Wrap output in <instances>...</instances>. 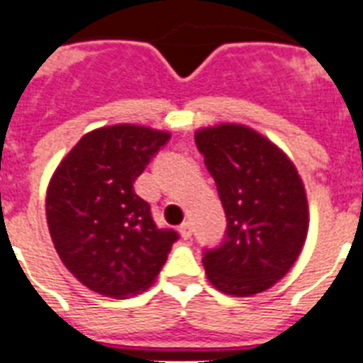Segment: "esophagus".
Listing matches in <instances>:
<instances>
[{"mask_svg": "<svg viewBox=\"0 0 363 363\" xmlns=\"http://www.w3.org/2000/svg\"><path fill=\"white\" fill-rule=\"evenodd\" d=\"M179 233H181L182 239L192 238V224L190 222H182L181 226H179Z\"/></svg>", "mask_w": 363, "mask_h": 363, "instance_id": "34e87169", "label": "esophagus"}]
</instances>
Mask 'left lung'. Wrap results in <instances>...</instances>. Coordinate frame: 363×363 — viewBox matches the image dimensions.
I'll list each match as a JSON object with an SVG mask.
<instances>
[{
	"instance_id": "left-lung-1",
	"label": "left lung",
	"mask_w": 363,
	"mask_h": 363,
	"mask_svg": "<svg viewBox=\"0 0 363 363\" xmlns=\"http://www.w3.org/2000/svg\"><path fill=\"white\" fill-rule=\"evenodd\" d=\"M196 145L218 188L226 239L203 254L216 290L248 298L292 269L309 232V205L296 165L275 143L245 124L196 131Z\"/></svg>"
}]
</instances>
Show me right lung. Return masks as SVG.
I'll list each match as a JSON object with an SVG mask.
<instances>
[{"label":"right lung","mask_w":363,"mask_h":363,"mask_svg":"<svg viewBox=\"0 0 363 363\" xmlns=\"http://www.w3.org/2000/svg\"><path fill=\"white\" fill-rule=\"evenodd\" d=\"M169 131L115 124L88 131L65 154L47 188V224L60 259L77 281L107 298L145 292L173 242L133 182L169 141Z\"/></svg>","instance_id":"obj_1"}]
</instances>
